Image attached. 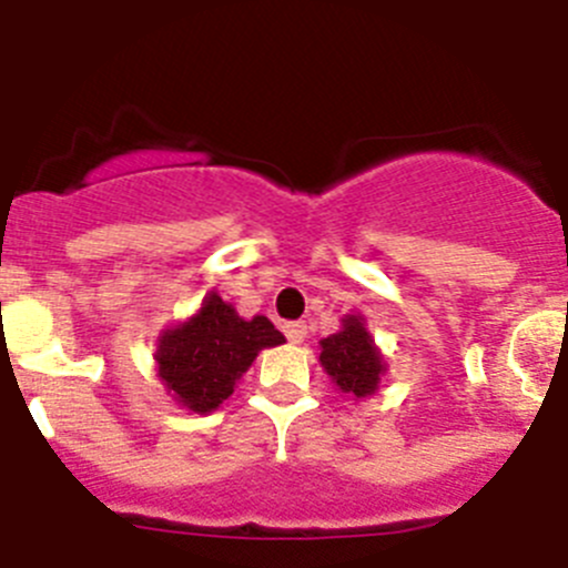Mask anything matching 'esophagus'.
Here are the masks:
<instances>
[{"label":"esophagus","instance_id":"34e87169","mask_svg":"<svg viewBox=\"0 0 568 568\" xmlns=\"http://www.w3.org/2000/svg\"><path fill=\"white\" fill-rule=\"evenodd\" d=\"M284 334L286 339L292 342V345H301L303 339H306V323H284Z\"/></svg>","mask_w":568,"mask_h":568}]
</instances>
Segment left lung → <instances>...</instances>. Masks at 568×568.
I'll use <instances>...</instances> for the list:
<instances>
[{"label":"left lung","instance_id":"left-lung-1","mask_svg":"<svg viewBox=\"0 0 568 568\" xmlns=\"http://www.w3.org/2000/svg\"><path fill=\"white\" fill-rule=\"evenodd\" d=\"M320 345H323L320 362L342 392H351L353 397L373 395L384 373V358L375 351L362 320L345 317V328L331 334Z\"/></svg>","mask_w":568,"mask_h":568}]
</instances>
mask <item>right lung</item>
Masks as SVG:
<instances>
[{
    "label": "right lung",
    "mask_w": 568,
    "mask_h": 568,
    "mask_svg": "<svg viewBox=\"0 0 568 568\" xmlns=\"http://www.w3.org/2000/svg\"><path fill=\"white\" fill-rule=\"evenodd\" d=\"M284 334L267 317L243 320L212 292L187 323L160 339V378L190 412H215L234 392L262 347L282 345Z\"/></svg>",
    "instance_id": "obj_1"
}]
</instances>
